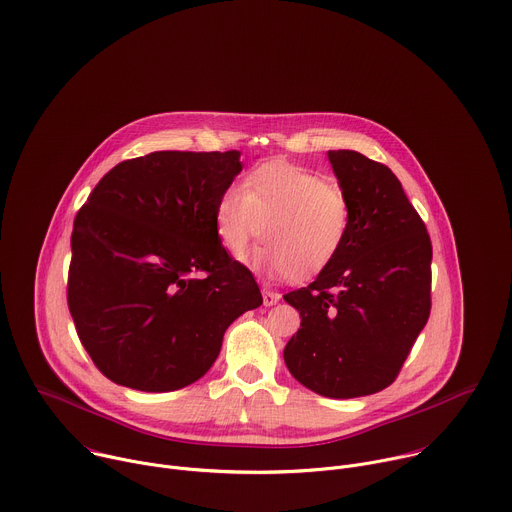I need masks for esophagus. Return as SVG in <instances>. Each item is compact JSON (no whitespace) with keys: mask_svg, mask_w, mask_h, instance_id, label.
Returning <instances> with one entry per match:
<instances>
[{"mask_svg":"<svg viewBox=\"0 0 512 512\" xmlns=\"http://www.w3.org/2000/svg\"><path fill=\"white\" fill-rule=\"evenodd\" d=\"M279 294L277 291H271V289H263V304L265 306H275L279 302Z\"/></svg>","mask_w":512,"mask_h":512,"instance_id":"obj_1","label":"esophagus"}]
</instances>
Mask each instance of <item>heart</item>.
Listing matches in <instances>:
<instances>
[{"mask_svg":"<svg viewBox=\"0 0 512 512\" xmlns=\"http://www.w3.org/2000/svg\"><path fill=\"white\" fill-rule=\"evenodd\" d=\"M263 225L267 245L247 263L269 277L310 281L342 251L352 227V204L326 178L271 162L253 170L245 188L227 186L214 208L216 235L233 257L263 235Z\"/></svg>","mask_w":512,"mask_h":512,"instance_id":"obj_1","label":"heart"}]
</instances>
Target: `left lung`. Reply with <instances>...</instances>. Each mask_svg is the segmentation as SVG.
I'll return each instance as SVG.
<instances>
[{"label": "left lung", "mask_w": 512, "mask_h": 512, "mask_svg": "<svg viewBox=\"0 0 512 512\" xmlns=\"http://www.w3.org/2000/svg\"><path fill=\"white\" fill-rule=\"evenodd\" d=\"M328 160L352 204V227L334 263L283 296L302 318L283 360L310 391L352 399L389 387L423 330L431 241L387 166L352 150Z\"/></svg>", "instance_id": "8db88e82"}]
</instances>
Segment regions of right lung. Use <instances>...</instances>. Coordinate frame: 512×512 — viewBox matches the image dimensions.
Segmentation results:
<instances>
[{
	"label": "right lung",
	"mask_w": 512,
	"mask_h": 512,
	"mask_svg": "<svg viewBox=\"0 0 512 512\" xmlns=\"http://www.w3.org/2000/svg\"><path fill=\"white\" fill-rule=\"evenodd\" d=\"M241 152H154L107 172L75 218L68 310L97 369L166 393L212 367L227 328L263 304L214 227Z\"/></svg>",
	"instance_id": "obj_1"
}]
</instances>
